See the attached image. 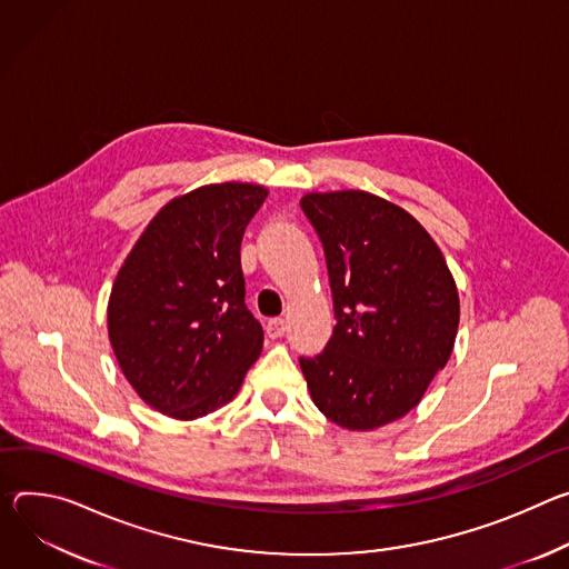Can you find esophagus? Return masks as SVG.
Segmentation results:
<instances>
[{
  "instance_id": "1",
  "label": "esophagus",
  "mask_w": 569,
  "mask_h": 569,
  "mask_svg": "<svg viewBox=\"0 0 569 569\" xmlns=\"http://www.w3.org/2000/svg\"><path fill=\"white\" fill-rule=\"evenodd\" d=\"M284 332H287L284 319H271V321L267 323V335H269L271 339H280Z\"/></svg>"
}]
</instances>
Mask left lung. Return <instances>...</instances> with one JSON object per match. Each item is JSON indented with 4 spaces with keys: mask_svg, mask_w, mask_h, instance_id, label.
<instances>
[{
    "mask_svg": "<svg viewBox=\"0 0 569 569\" xmlns=\"http://www.w3.org/2000/svg\"><path fill=\"white\" fill-rule=\"evenodd\" d=\"M330 276L335 332L300 357L313 405L355 431L409 413L446 368L459 328V293L443 252L402 208L361 192L300 199Z\"/></svg>",
    "mask_w": 569,
    "mask_h": 569,
    "instance_id": "1",
    "label": "left lung"
}]
</instances>
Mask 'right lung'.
Listing matches in <instances>:
<instances>
[{
  "label": "right lung",
  "mask_w": 569,
  "mask_h": 569,
  "mask_svg": "<svg viewBox=\"0 0 569 569\" xmlns=\"http://www.w3.org/2000/svg\"><path fill=\"white\" fill-rule=\"evenodd\" d=\"M267 197L262 184L221 182L169 201L114 278V357L136 393L164 416L194 420L228 405L262 352L239 248Z\"/></svg>",
  "instance_id": "1"
}]
</instances>
